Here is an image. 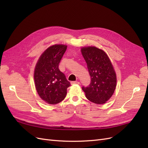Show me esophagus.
<instances>
[{
  "label": "esophagus",
  "mask_w": 148,
  "mask_h": 148,
  "mask_svg": "<svg viewBox=\"0 0 148 148\" xmlns=\"http://www.w3.org/2000/svg\"><path fill=\"white\" fill-rule=\"evenodd\" d=\"M71 84H79V83L78 82L75 81V82H71Z\"/></svg>",
  "instance_id": "esophagus-1"
}]
</instances>
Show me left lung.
I'll return each mask as SVG.
<instances>
[{"label":"left lung","instance_id":"left-lung-1","mask_svg":"<svg viewBox=\"0 0 148 148\" xmlns=\"http://www.w3.org/2000/svg\"><path fill=\"white\" fill-rule=\"evenodd\" d=\"M87 64L91 83L82 87L87 99L97 104L106 103L113 95L117 83L114 67L106 53L96 47L82 48Z\"/></svg>","mask_w":148,"mask_h":148}]
</instances>
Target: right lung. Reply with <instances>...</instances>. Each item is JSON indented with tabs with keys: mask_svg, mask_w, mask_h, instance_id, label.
Listing matches in <instances>:
<instances>
[{
	"mask_svg": "<svg viewBox=\"0 0 148 148\" xmlns=\"http://www.w3.org/2000/svg\"><path fill=\"white\" fill-rule=\"evenodd\" d=\"M66 47L63 44L48 47L36 65L34 73L36 89L40 97L49 104H56L63 101L66 95V89L70 86L65 75L59 69Z\"/></svg>",
	"mask_w": 148,
	"mask_h": 148,
	"instance_id": "1",
	"label": "right lung"
}]
</instances>
